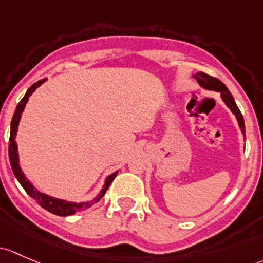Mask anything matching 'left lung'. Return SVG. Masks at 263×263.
<instances>
[{
    "label": "left lung",
    "mask_w": 263,
    "mask_h": 263,
    "mask_svg": "<svg viewBox=\"0 0 263 263\" xmlns=\"http://www.w3.org/2000/svg\"><path fill=\"white\" fill-rule=\"evenodd\" d=\"M194 78L197 79L199 84H200L204 89L215 90V92L220 93V97H222L223 102H224V103L227 104V107L232 110V113L236 116L237 121H238V124H239V128H241L242 134L245 135L246 128H245V121H243V116H242L241 110H239L238 107H237L236 102H234L233 96L231 95V92L228 90V88L226 87V84H223L219 79L208 76V74L203 73V71H199V73L194 74Z\"/></svg>",
    "instance_id": "left-lung-1"
}]
</instances>
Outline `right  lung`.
Here are the masks:
<instances>
[{"label": "right lung", "mask_w": 263, "mask_h": 263, "mask_svg": "<svg viewBox=\"0 0 263 263\" xmlns=\"http://www.w3.org/2000/svg\"><path fill=\"white\" fill-rule=\"evenodd\" d=\"M45 81L46 79H41V81L34 83V84L29 88V90H27L26 95L24 96V98L21 99L20 103L17 104V107H16L15 113H13L12 121H11L10 143H8V157H10L11 167H12L13 174H15L16 179H17L18 182H20L21 186L25 189V192H26L32 199H35V200L37 201L39 205L43 206V208L46 209L48 212H50L55 215H60V217H65V215H71V214H76V213H78V212L85 211V209H88L89 206H92L93 204L97 203V201L101 200L102 197L106 194V192H107V189L109 187V185L112 184L113 179L116 178V175H117L118 171H116V173L110 174L109 176H107L106 182H104V185H103V189L98 193V195H97L93 200L84 201V203H71V201L63 200V199L49 197V195L39 192L36 187H35L31 182L27 180L26 176H25V174L22 173L20 164H18L17 145H16L15 137H16V134H17V127H18V122H20L21 113L24 112L25 106H26L27 101H29V97L31 96L32 93L35 92V89L40 87V85L43 84Z\"/></svg>", "instance_id": "right-lung-1"}]
</instances>
